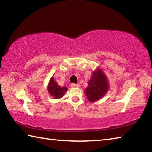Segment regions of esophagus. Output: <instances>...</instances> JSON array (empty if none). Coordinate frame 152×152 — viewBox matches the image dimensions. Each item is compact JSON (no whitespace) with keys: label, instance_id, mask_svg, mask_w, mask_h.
<instances>
[{"label":"esophagus","instance_id":"obj_1","mask_svg":"<svg viewBox=\"0 0 152 152\" xmlns=\"http://www.w3.org/2000/svg\"><path fill=\"white\" fill-rule=\"evenodd\" d=\"M70 86H71V87H72V88H78V87L80 86L79 84H75V83H72Z\"/></svg>","mask_w":152,"mask_h":152}]
</instances>
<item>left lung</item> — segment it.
<instances>
[{
    "label": "left lung",
    "instance_id": "left-lung-1",
    "mask_svg": "<svg viewBox=\"0 0 152 152\" xmlns=\"http://www.w3.org/2000/svg\"><path fill=\"white\" fill-rule=\"evenodd\" d=\"M109 89L107 78L101 70L94 72L85 94L89 101L94 102L102 98Z\"/></svg>",
    "mask_w": 152,
    "mask_h": 152
}]
</instances>
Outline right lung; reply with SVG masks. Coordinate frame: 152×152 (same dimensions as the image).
<instances>
[{
  "mask_svg": "<svg viewBox=\"0 0 152 152\" xmlns=\"http://www.w3.org/2000/svg\"><path fill=\"white\" fill-rule=\"evenodd\" d=\"M67 90L68 88L66 87H61L59 86L57 82L55 81L53 77L51 78L48 85V91L54 99H60V98L62 97L65 92L67 91Z\"/></svg>",
  "mask_w": 152,
  "mask_h": 152,
  "instance_id": "obj_1",
  "label": "right lung"
}]
</instances>
